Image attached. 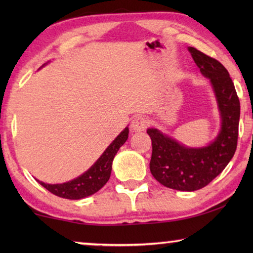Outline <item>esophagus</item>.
Here are the masks:
<instances>
[{"mask_svg":"<svg viewBox=\"0 0 253 253\" xmlns=\"http://www.w3.org/2000/svg\"><path fill=\"white\" fill-rule=\"evenodd\" d=\"M130 127L134 131L144 130L147 127V119L143 116H137L132 119Z\"/></svg>","mask_w":253,"mask_h":253,"instance_id":"34e87169","label":"esophagus"}]
</instances>
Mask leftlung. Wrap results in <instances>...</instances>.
<instances>
[{
	"mask_svg": "<svg viewBox=\"0 0 253 253\" xmlns=\"http://www.w3.org/2000/svg\"><path fill=\"white\" fill-rule=\"evenodd\" d=\"M201 74L210 79L222 118L219 136L207 147L187 148L160 130L149 128L151 173L162 185L177 191H196L211 183L233 157L238 145L240 101L228 70L216 59L188 48Z\"/></svg>",
	"mask_w": 253,
	"mask_h": 253,
	"instance_id": "left-lung-1",
	"label": "left lung"
}]
</instances>
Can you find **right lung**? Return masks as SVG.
I'll return each instance as SVG.
<instances>
[{"mask_svg": "<svg viewBox=\"0 0 253 253\" xmlns=\"http://www.w3.org/2000/svg\"><path fill=\"white\" fill-rule=\"evenodd\" d=\"M128 132H129V130H128V127H126L117 136V138L109 145L108 148L99 157V160L87 172L80 175L79 177L63 184H45L41 181H38V179L37 181L49 192L59 196V198L79 200L85 198V196L95 194L108 182L114 157L118 152V149L127 140Z\"/></svg>", "mask_w": 253, "mask_h": 253, "instance_id": "obj_1", "label": "right lung"}]
</instances>
